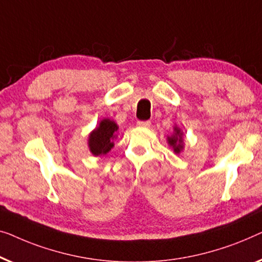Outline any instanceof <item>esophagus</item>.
Segmentation results:
<instances>
[{
	"mask_svg": "<svg viewBox=\"0 0 262 262\" xmlns=\"http://www.w3.org/2000/svg\"><path fill=\"white\" fill-rule=\"evenodd\" d=\"M138 124L139 127H143V128H148L150 126V122L149 121H138Z\"/></svg>",
	"mask_w": 262,
	"mask_h": 262,
	"instance_id": "1",
	"label": "esophagus"
}]
</instances>
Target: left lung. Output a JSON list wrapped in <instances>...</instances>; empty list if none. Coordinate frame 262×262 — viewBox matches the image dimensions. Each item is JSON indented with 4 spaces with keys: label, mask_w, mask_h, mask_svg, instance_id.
<instances>
[{
    "label": "left lung",
    "mask_w": 262,
    "mask_h": 262,
    "mask_svg": "<svg viewBox=\"0 0 262 262\" xmlns=\"http://www.w3.org/2000/svg\"><path fill=\"white\" fill-rule=\"evenodd\" d=\"M174 135L171 136V138H168V143L169 146L173 147V149H174L176 153H179L180 150L183 149V139H182V132H180L179 128H174Z\"/></svg>",
    "instance_id": "obj_1"
}]
</instances>
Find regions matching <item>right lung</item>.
I'll return each mask as SVG.
<instances>
[{"instance_id": "add662e5", "label": "right lung", "mask_w": 262, "mask_h": 262, "mask_svg": "<svg viewBox=\"0 0 262 262\" xmlns=\"http://www.w3.org/2000/svg\"><path fill=\"white\" fill-rule=\"evenodd\" d=\"M117 124L109 119H104L99 122V126L91 133L89 138V147L94 156L106 154L113 148Z\"/></svg>"}]
</instances>
